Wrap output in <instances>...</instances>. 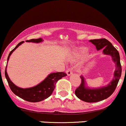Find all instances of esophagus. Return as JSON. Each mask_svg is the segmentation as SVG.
I'll use <instances>...</instances> for the list:
<instances>
[{
  "instance_id": "obj_1",
  "label": "esophagus",
  "mask_w": 126,
  "mask_h": 126,
  "mask_svg": "<svg viewBox=\"0 0 126 126\" xmlns=\"http://www.w3.org/2000/svg\"><path fill=\"white\" fill-rule=\"evenodd\" d=\"M66 73H67V75L68 76H70V75H72L73 74V73H72V70L71 69H67V70H66Z\"/></svg>"
}]
</instances>
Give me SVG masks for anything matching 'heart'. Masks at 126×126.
Masks as SVG:
<instances>
[{"instance_id": "1", "label": "heart", "mask_w": 126, "mask_h": 126, "mask_svg": "<svg viewBox=\"0 0 126 126\" xmlns=\"http://www.w3.org/2000/svg\"><path fill=\"white\" fill-rule=\"evenodd\" d=\"M86 51V48L85 47H79V48H76L73 52V56L76 57H79V56H80L82 54L85 53Z\"/></svg>"}]
</instances>
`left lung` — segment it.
Returning <instances> with one entry per match:
<instances>
[{"mask_svg": "<svg viewBox=\"0 0 126 126\" xmlns=\"http://www.w3.org/2000/svg\"><path fill=\"white\" fill-rule=\"evenodd\" d=\"M96 47V50H103L104 54L109 55L115 64V70L112 80L105 86L97 88H91L86 86L85 78L81 75V83L75 90V95L79 99L87 102H96L107 99L112 94L116 88L121 75V66L120 54L117 49L105 38L89 40Z\"/></svg>", "mask_w": 126, "mask_h": 126, "instance_id": "8db88e82", "label": "left lung"}]
</instances>
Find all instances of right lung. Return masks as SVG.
Here are the masks:
<instances>
[{"label":"right lung","instance_id":"add662e5","mask_svg":"<svg viewBox=\"0 0 126 126\" xmlns=\"http://www.w3.org/2000/svg\"><path fill=\"white\" fill-rule=\"evenodd\" d=\"M43 40L42 38L38 39H32L30 40H27L26 42H32V43H39L43 42ZM24 41L20 42L19 44L10 52L8 57L7 63L9 60V57L12 53L19 46L24 43ZM7 66H6L5 69V77L6 78L7 81L11 88V91L14 92L16 95L19 96L24 100L29 101L31 102H40L47 99L53 93L54 91L56 84L59 79H62V78L67 76L66 73L64 72H56V73H51L47 76V77L43 80L41 83L37 85L36 86L33 87L28 88H22L16 86L13 82L11 81L10 78H9L8 73L6 71Z\"/></svg>","mask_w":126,"mask_h":126}]
</instances>
